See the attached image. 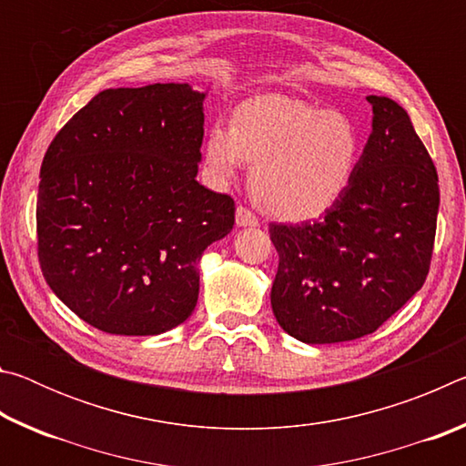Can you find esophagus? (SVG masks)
<instances>
[{"mask_svg": "<svg viewBox=\"0 0 466 466\" xmlns=\"http://www.w3.org/2000/svg\"><path fill=\"white\" fill-rule=\"evenodd\" d=\"M236 226H238V228H257L258 219L247 208H238V209H236Z\"/></svg>", "mask_w": 466, "mask_h": 466, "instance_id": "obj_1", "label": "esophagus"}]
</instances>
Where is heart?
Masks as SVG:
<instances>
[{"instance_id": "heart-1", "label": "heart", "mask_w": 466, "mask_h": 466, "mask_svg": "<svg viewBox=\"0 0 466 466\" xmlns=\"http://www.w3.org/2000/svg\"><path fill=\"white\" fill-rule=\"evenodd\" d=\"M205 168L216 185L238 178L244 162L258 208L286 222H309L341 201L361 157L350 116L304 100L265 94L236 108L232 125L205 133Z\"/></svg>"}]
</instances>
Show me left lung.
<instances>
[{
  "instance_id": "left-lung-1",
  "label": "left lung",
  "mask_w": 466,
  "mask_h": 466,
  "mask_svg": "<svg viewBox=\"0 0 466 466\" xmlns=\"http://www.w3.org/2000/svg\"><path fill=\"white\" fill-rule=\"evenodd\" d=\"M372 133L350 188L325 218L271 224V309L302 343L353 341L421 289L440 208L438 172L407 110L368 96Z\"/></svg>"
}]
</instances>
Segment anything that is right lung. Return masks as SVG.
Masks as SVG:
<instances>
[{
	"label": "right lung",
	"instance_id": "add662e5",
	"mask_svg": "<svg viewBox=\"0 0 466 466\" xmlns=\"http://www.w3.org/2000/svg\"><path fill=\"white\" fill-rule=\"evenodd\" d=\"M205 96L191 84L102 90L46 149L38 261L53 294L105 333L185 322L203 250L232 232V197L197 183Z\"/></svg>",
	"mask_w": 466,
	"mask_h": 466
}]
</instances>
